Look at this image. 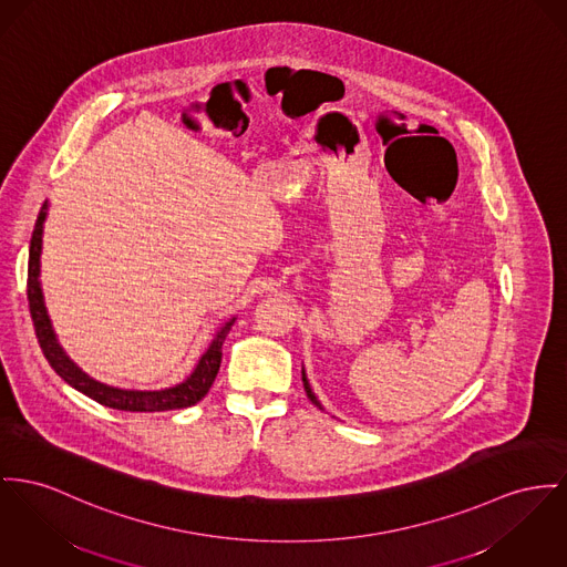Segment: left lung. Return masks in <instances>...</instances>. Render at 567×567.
I'll use <instances>...</instances> for the list:
<instances>
[{
    "instance_id": "1",
    "label": "left lung",
    "mask_w": 567,
    "mask_h": 567,
    "mask_svg": "<svg viewBox=\"0 0 567 567\" xmlns=\"http://www.w3.org/2000/svg\"><path fill=\"white\" fill-rule=\"evenodd\" d=\"M301 374H302V386H305V393H307V398H309V400H311V404H316V406H318V409H322V404H320V402H318V398H316V395H313V391H311V386H309V380H307V377H305V370H302Z\"/></svg>"
}]
</instances>
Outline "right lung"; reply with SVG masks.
<instances>
[{
	"label": "right lung",
	"instance_id": "obj_1",
	"mask_svg": "<svg viewBox=\"0 0 567 567\" xmlns=\"http://www.w3.org/2000/svg\"><path fill=\"white\" fill-rule=\"evenodd\" d=\"M47 202L40 208L39 219L34 226L32 234V243H30V262H28V301H30V313L34 320V329H37V338H39L40 348L44 359L49 361V365L55 370V374L66 380L71 386H75L76 391H81L83 395L92 398L94 402L110 406L115 411H128V413H165V411H178V409H189L193 404H197L208 389L213 386L219 365H221V346L226 341L227 333L234 324L236 318L227 320L226 324L217 331L215 340L208 346V350L202 354L199 363L195 365V370L190 372V377L169 389H161V391H133V389H117L103 384L94 378L87 377L85 372H81L75 363L66 357L64 348L58 343L55 331L51 327L44 299H42V288H40V251H42V226L47 219Z\"/></svg>",
	"mask_w": 567,
	"mask_h": 567
}]
</instances>
